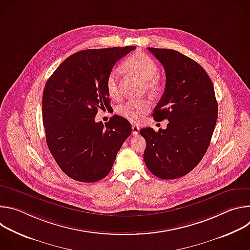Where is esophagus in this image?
Instances as JSON below:
<instances>
[{
  "mask_svg": "<svg viewBox=\"0 0 250 250\" xmlns=\"http://www.w3.org/2000/svg\"><path fill=\"white\" fill-rule=\"evenodd\" d=\"M139 129H140L139 126H137V125H131V131H132V134H133V135H138V134H139Z\"/></svg>",
  "mask_w": 250,
  "mask_h": 250,
  "instance_id": "34e87169",
  "label": "esophagus"
}]
</instances>
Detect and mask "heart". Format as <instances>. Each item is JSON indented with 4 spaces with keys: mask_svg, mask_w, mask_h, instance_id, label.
Masks as SVG:
<instances>
[{
    "mask_svg": "<svg viewBox=\"0 0 250 250\" xmlns=\"http://www.w3.org/2000/svg\"><path fill=\"white\" fill-rule=\"evenodd\" d=\"M125 68L129 73L137 76L145 81L146 88L152 92L160 90V83L155 77L158 74V66L156 62L145 53H134L130 55L124 63ZM105 87L109 96L118 100L121 98V89L119 81V71L111 70L105 79ZM151 104L148 100H128L120 104L117 113L131 123H139L150 111Z\"/></svg>",
    "mask_w": 250,
    "mask_h": 250,
    "instance_id": "b5f03b06",
    "label": "heart"
}]
</instances>
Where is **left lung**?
<instances>
[{
	"mask_svg": "<svg viewBox=\"0 0 250 250\" xmlns=\"http://www.w3.org/2000/svg\"><path fill=\"white\" fill-rule=\"evenodd\" d=\"M147 49L163 65L164 93L154 109V120H168L165 129L139 130L146 141L144 159L160 179H177L191 172L204 157L218 119V102L205 69L173 49Z\"/></svg>",
	"mask_w": 250,
	"mask_h": 250,
	"instance_id": "8db88e82",
	"label": "left lung"
}]
</instances>
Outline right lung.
Listing matches in <instances>:
<instances>
[{
    "label": "right lung",
    "instance_id": "obj_1",
    "mask_svg": "<svg viewBox=\"0 0 250 250\" xmlns=\"http://www.w3.org/2000/svg\"><path fill=\"white\" fill-rule=\"evenodd\" d=\"M135 46L86 49L66 58L47 80L42 121L47 146L71 179L91 183L110 173L117 154L131 133L120 116L96 123L99 109L110 104L105 79L114 65Z\"/></svg>",
    "mask_w": 250,
    "mask_h": 250
}]
</instances>
